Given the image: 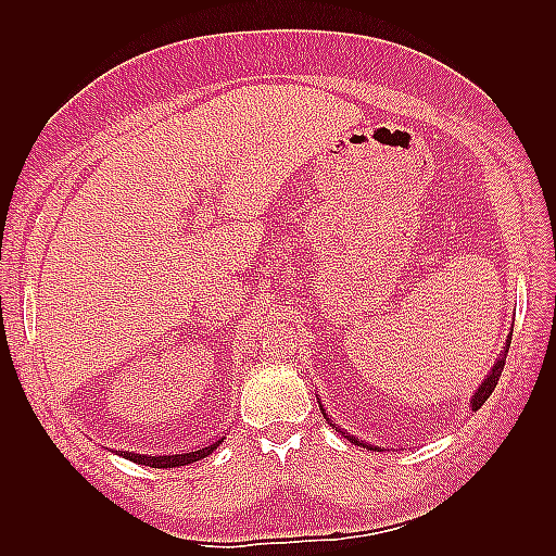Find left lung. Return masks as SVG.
Segmentation results:
<instances>
[{"label": "left lung", "instance_id": "1", "mask_svg": "<svg viewBox=\"0 0 556 556\" xmlns=\"http://www.w3.org/2000/svg\"><path fill=\"white\" fill-rule=\"evenodd\" d=\"M506 351H509V339H506V346H504V358H506ZM504 358H500L497 361V365H494L492 368V372L488 375V380L480 384V389L476 392V396L470 399V404H473V408H480L482 404H485V399L492 394V389H494V384H497V380H500V372H502V368H504ZM346 434V432H344ZM351 442H356V444H363V442H358L356 437H351V434H346ZM363 446H368V444H363Z\"/></svg>", "mask_w": 556, "mask_h": 556}]
</instances>
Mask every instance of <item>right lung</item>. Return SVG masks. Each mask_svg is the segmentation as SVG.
Here are the masks:
<instances>
[{
  "mask_svg": "<svg viewBox=\"0 0 556 556\" xmlns=\"http://www.w3.org/2000/svg\"><path fill=\"white\" fill-rule=\"evenodd\" d=\"M217 444L219 442L210 444L205 448H198V452H191V454H176V456H146V454L140 456V454H128V452H124V456L136 460V464H150L152 468H174V466H186V464H191V460H195V458L207 456L212 448H217Z\"/></svg>",
  "mask_w": 556,
  "mask_h": 556,
  "instance_id": "right-lung-1",
  "label": "right lung"
}]
</instances>
